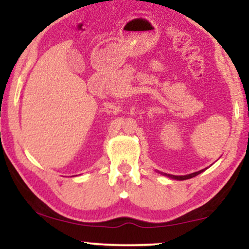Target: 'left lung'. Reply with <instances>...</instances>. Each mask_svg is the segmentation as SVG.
<instances>
[{
    "label": "left lung",
    "instance_id": "1",
    "mask_svg": "<svg viewBox=\"0 0 249 249\" xmlns=\"http://www.w3.org/2000/svg\"><path fill=\"white\" fill-rule=\"evenodd\" d=\"M201 172H204V170L198 171V172H194V173H191V174H187V176H172V174H165V176L170 177V178L176 179V180H186V179H191V178H193V177L198 176V174H200Z\"/></svg>",
    "mask_w": 249,
    "mask_h": 249
}]
</instances>
